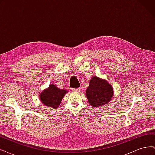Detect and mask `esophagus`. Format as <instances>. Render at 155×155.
Wrapping results in <instances>:
<instances>
[{
    "instance_id": "obj_1",
    "label": "esophagus",
    "mask_w": 155,
    "mask_h": 155,
    "mask_svg": "<svg viewBox=\"0 0 155 155\" xmlns=\"http://www.w3.org/2000/svg\"><path fill=\"white\" fill-rule=\"evenodd\" d=\"M81 90L80 88H72V91L74 92H79Z\"/></svg>"
}]
</instances>
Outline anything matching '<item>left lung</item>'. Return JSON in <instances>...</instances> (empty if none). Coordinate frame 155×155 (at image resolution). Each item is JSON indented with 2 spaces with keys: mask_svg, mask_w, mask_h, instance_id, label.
Returning a JSON list of instances; mask_svg holds the SVG:
<instances>
[{
  "mask_svg": "<svg viewBox=\"0 0 155 155\" xmlns=\"http://www.w3.org/2000/svg\"><path fill=\"white\" fill-rule=\"evenodd\" d=\"M114 94L112 85L105 79L94 76L89 82L86 96L89 104L94 107H100L109 103Z\"/></svg>",
  "mask_w": 155,
  "mask_h": 155,
  "instance_id": "1",
  "label": "left lung"
}]
</instances>
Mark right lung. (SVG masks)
Here are the masks:
<instances>
[{
	"mask_svg": "<svg viewBox=\"0 0 155 155\" xmlns=\"http://www.w3.org/2000/svg\"><path fill=\"white\" fill-rule=\"evenodd\" d=\"M67 92V90L58 88L54 84H51L48 88L45 89L40 93L39 98L45 105L57 109L65 94Z\"/></svg>",
	"mask_w": 155,
	"mask_h": 155,
	"instance_id": "1",
	"label": "right lung"
}]
</instances>
